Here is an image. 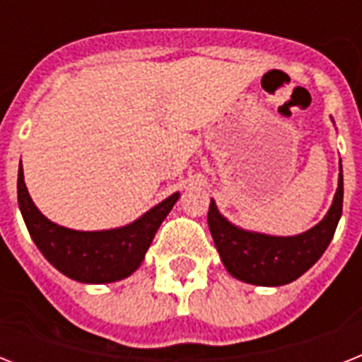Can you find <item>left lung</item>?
Wrapping results in <instances>:
<instances>
[{
  "instance_id": "1",
  "label": "left lung",
  "mask_w": 362,
  "mask_h": 362,
  "mask_svg": "<svg viewBox=\"0 0 362 362\" xmlns=\"http://www.w3.org/2000/svg\"><path fill=\"white\" fill-rule=\"evenodd\" d=\"M344 178L340 165L338 189L329 214L310 231L297 237H269L231 226L212 201L209 227L226 269L235 278L255 286H284L303 276L331 244L342 216Z\"/></svg>"
}]
</instances>
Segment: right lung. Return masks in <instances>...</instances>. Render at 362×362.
Returning a JSON list of instances; mask_svg holds the SVG:
<instances>
[{
	"label": "right lung",
	"mask_w": 362,
	"mask_h": 362,
	"mask_svg": "<svg viewBox=\"0 0 362 362\" xmlns=\"http://www.w3.org/2000/svg\"><path fill=\"white\" fill-rule=\"evenodd\" d=\"M176 201L178 193L122 229L73 231L56 226L37 210L24 184L22 165L18 169V204L31 238L59 272L84 284H109L135 272Z\"/></svg>",
	"instance_id": "right-lung-1"
}]
</instances>
